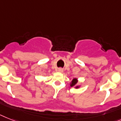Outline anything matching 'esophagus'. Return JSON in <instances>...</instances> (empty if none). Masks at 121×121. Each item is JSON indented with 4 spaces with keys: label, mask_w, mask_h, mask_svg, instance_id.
Listing matches in <instances>:
<instances>
[{
    "label": "esophagus",
    "mask_w": 121,
    "mask_h": 121,
    "mask_svg": "<svg viewBox=\"0 0 121 121\" xmlns=\"http://www.w3.org/2000/svg\"><path fill=\"white\" fill-rule=\"evenodd\" d=\"M58 71L60 72H63V69L62 68H59L58 69Z\"/></svg>",
    "instance_id": "34e87169"
}]
</instances>
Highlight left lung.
<instances>
[{"mask_svg":"<svg viewBox=\"0 0 121 121\" xmlns=\"http://www.w3.org/2000/svg\"><path fill=\"white\" fill-rule=\"evenodd\" d=\"M77 80L76 78H74V79H73V80L72 81V83L70 85V86H75L77 84Z\"/></svg>","mask_w":121,"mask_h":121,"instance_id":"obj_1","label":"left lung"}]
</instances>
